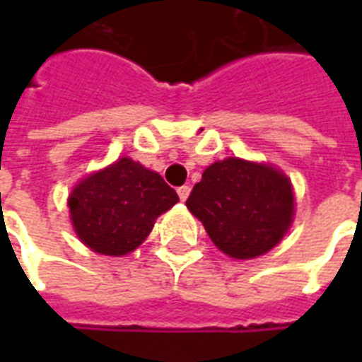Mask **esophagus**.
<instances>
[{
  "mask_svg": "<svg viewBox=\"0 0 362 362\" xmlns=\"http://www.w3.org/2000/svg\"><path fill=\"white\" fill-rule=\"evenodd\" d=\"M176 192H178V197H180V201H182V203H184V201H186V199L189 197V192H192V187H189V186H180V187H178V189H176Z\"/></svg>",
  "mask_w": 362,
  "mask_h": 362,
  "instance_id": "1",
  "label": "esophagus"
}]
</instances>
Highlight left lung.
Here are the masks:
<instances>
[{
  "label": "left lung",
  "instance_id": "left-lung-1",
  "mask_svg": "<svg viewBox=\"0 0 362 362\" xmlns=\"http://www.w3.org/2000/svg\"><path fill=\"white\" fill-rule=\"evenodd\" d=\"M186 206L221 252L253 259L272 250L291 227L295 197L280 169L227 158L204 169Z\"/></svg>",
  "mask_w": 362,
  "mask_h": 362
}]
</instances>
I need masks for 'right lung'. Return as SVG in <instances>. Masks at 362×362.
I'll return each mask as SVG.
<instances>
[{
    "instance_id": "1",
    "label": "right lung",
    "mask_w": 362,
    "mask_h": 362,
    "mask_svg": "<svg viewBox=\"0 0 362 362\" xmlns=\"http://www.w3.org/2000/svg\"><path fill=\"white\" fill-rule=\"evenodd\" d=\"M178 195L153 170L131 158L86 176L69 195L75 233L90 250L120 257L133 252Z\"/></svg>"
}]
</instances>
